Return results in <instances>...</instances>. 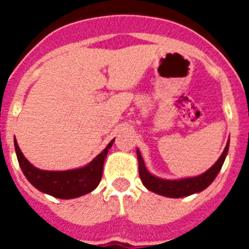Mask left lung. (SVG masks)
<instances>
[{"mask_svg": "<svg viewBox=\"0 0 249 249\" xmlns=\"http://www.w3.org/2000/svg\"><path fill=\"white\" fill-rule=\"evenodd\" d=\"M228 147H230V141L224 147V151L222 152L221 157L217 160V162L211 168L207 169L206 172L199 176H195V177L179 178V179H164V178L152 175L146 168L143 158L141 156L140 149L137 148L138 171H140L141 181L147 190H149L151 192L164 196V197H169V198H181V197L199 193L206 190L219 173L224 163V160L227 157Z\"/></svg>", "mask_w": 249, "mask_h": 249, "instance_id": "8db88e82", "label": "left lung"}]
</instances>
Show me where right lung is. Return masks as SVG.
Masks as SVG:
<instances>
[{
    "label": "right lung",
    "mask_w": 249,
    "mask_h": 249,
    "mask_svg": "<svg viewBox=\"0 0 249 249\" xmlns=\"http://www.w3.org/2000/svg\"><path fill=\"white\" fill-rule=\"evenodd\" d=\"M112 140L107 147L86 166L67 171H46L31 163L19 149L15 138V149L22 172L35 188L52 197L71 199L92 192L100 184L103 172V163L108 149L113 144Z\"/></svg>",
    "instance_id": "right-lung-1"
}]
</instances>
